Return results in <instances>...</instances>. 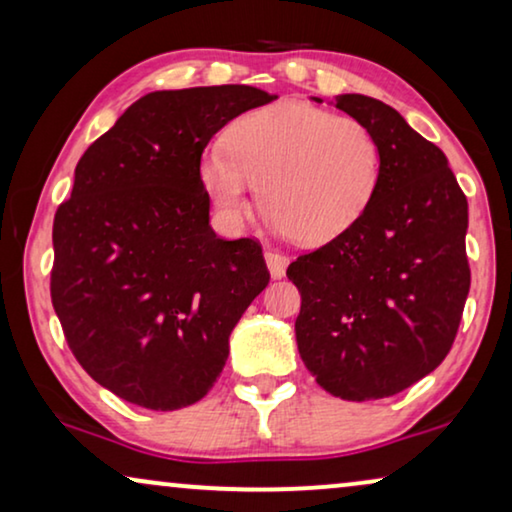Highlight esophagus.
I'll return each mask as SVG.
<instances>
[{
  "mask_svg": "<svg viewBox=\"0 0 512 512\" xmlns=\"http://www.w3.org/2000/svg\"><path fill=\"white\" fill-rule=\"evenodd\" d=\"M265 265H268L272 279H282L286 275V268H289V258L279 251L268 249L265 251Z\"/></svg>",
  "mask_w": 512,
  "mask_h": 512,
  "instance_id": "esophagus-1",
  "label": "esophagus"
}]
</instances>
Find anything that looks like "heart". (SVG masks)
<instances>
[{"label":"heart","mask_w":512,"mask_h":512,"mask_svg":"<svg viewBox=\"0 0 512 512\" xmlns=\"http://www.w3.org/2000/svg\"><path fill=\"white\" fill-rule=\"evenodd\" d=\"M228 153L207 151L200 181L230 226L251 214L258 186L277 233L324 244L366 212L380 179V146L352 116L282 102L242 116Z\"/></svg>","instance_id":"heart-1"}]
</instances>
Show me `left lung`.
Wrapping results in <instances>:
<instances>
[{"mask_svg":"<svg viewBox=\"0 0 512 512\" xmlns=\"http://www.w3.org/2000/svg\"><path fill=\"white\" fill-rule=\"evenodd\" d=\"M331 104L375 135L380 179L366 212L286 275L303 298L296 342L307 370L328 394L373 401L450 352L471 286L468 202L445 153L396 109L359 93Z\"/></svg>","mask_w":512,"mask_h":512,"instance_id":"1","label":"left lung"}]
</instances>
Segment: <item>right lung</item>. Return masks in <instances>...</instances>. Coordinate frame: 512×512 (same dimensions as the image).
Wrapping results in <instances>:
<instances>
[{"label":"right lung","instance_id":"obj_1","mask_svg":"<svg viewBox=\"0 0 512 512\" xmlns=\"http://www.w3.org/2000/svg\"><path fill=\"white\" fill-rule=\"evenodd\" d=\"M272 100L237 83L153 90L76 163L53 221L51 298L76 361L123 401H200L270 282L258 242L212 230L200 158L223 125Z\"/></svg>","mask_w":512,"mask_h":512}]
</instances>
